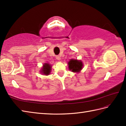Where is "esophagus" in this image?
Segmentation results:
<instances>
[{
	"instance_id": "1",
	"label": "esophagus",
	"mask_w": 126,
	"mask_h": 126,
	"mask_svg": "<svg viewBox=\"0 0 126 126\" xmlns=\"http://www.w3.org/2000/svg\"><path fill=\"white\" fill-rule=\"evenodd\" d=\"M56 57L57 60H58V61L61 60V56H57Z\"/></svg>"
}]
</instances>
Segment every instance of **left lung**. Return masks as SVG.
Returning <instances> with one entry per match:
<instances>
[{
  "label": "left lung",
  "mask_w": 126,
  "mask_h": 126,
  "mask_svg": "<svg viewBox=\"0 0 126 126\" xmlns=\"http://www.w3.org/2000/svg\"><path fill=\"white\" fill-rule=\"evenodd\" d=\"M69 70L74 73H79L83 68V63L81 61L77 60H71L68 63Z\"/></svg>",
  "instance_id": "8db88e82"
}]
</instances>
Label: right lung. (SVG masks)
I'll return each mask as SVG.
<instances>
[{
    "label": "right lung",
    "instance_id": "1",
    "mask_svg": "<svg viewBox=\"0 0 126 126\" xmlns=\"http://www.w3.org/2000/svg\"><path fill=\"white\" fill-rule=\"evenodd\" d=\"M51 70V65L49 63H44L41 70V73L45 75H49L50 74Z\"/></svg>",
    "mask_w": 126,
    "mask_h": 126
}]
</instances>
